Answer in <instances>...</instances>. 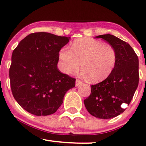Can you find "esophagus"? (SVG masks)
<instances>
[{
  "label": "esophagus",
  "instance_id": "esophagus-1",
  "mask_svg": "<svg viewBox=\"0 0 146 146\" xmlns=\"http://www.w3.org/2000/svg\"><path fill=\"white\" fill-rule=\"evenodd\" d=\"M82 82L80 81V80H78V79H77L76 82H75V86H79V85L80 84H82Z\"/></svg>",
  "mask_w": 146,
  "mask_h": 146
}]
</instances>
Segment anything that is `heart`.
I'll return each instance as SVG.
<instances>
[{
	"label": "heart",
	"instance_id": "1",
	"mask_svg": "<svg viewBox=\"0 0 146 146\" xmlns=\"http://www.w3.org/2000/svg\"><path fill=\"white\" fill-rule=\"evenodd\" d=\"M60 70L65 74L77 72L81 64L83 75L93 82L106 79L113 73L117 62L113 46L91 38L73 41L71 48H62L58 53Z\"/></svg>",
	"mask_w": 146,
	"mask_h": 146
}]
</instances>
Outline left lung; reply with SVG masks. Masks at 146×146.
I'll return each instance as SVG.
<instances>
[{"mask_svg": "<svg viewBox=\"0 0 146 146\" xmlns=\"http://www.w3.org/2000/svg\"><path fill=\"white\" fill-rule=\"evenodd\" d=\"M113 46L117 53V62L113 73L106 80L91 85L89 97L84 100L90 115L108 119L124 111L123 105L130 104L139 84V59L130 45L110 34L100 35Z\"/></svg>", "mask_w": 146, "mask_h": 146, "instance_id": "left-lung-1", "label": "left lung"}]
</instances>
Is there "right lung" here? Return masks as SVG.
I'll use <instances>...</instances> for the list:
<instances>
[{
  "instance_id": "right-lung-1",
  "label": "right lung",
  "mask_w": 146,
  "mask_h": 146,
  "mask_svg": "<svg viewBox=\"0 0 146 146\" xmlns=\"http://www.w3.org/2000/svg\"><path fill=\"white\" fill-rule=\"evenodd\" d=\"M70 37L46 32L28 35L11 56L9 79L13 96L23 109L36 116L56 113L75 79L60 72L59 51Z\"/></svg>"
}]
</instances>
